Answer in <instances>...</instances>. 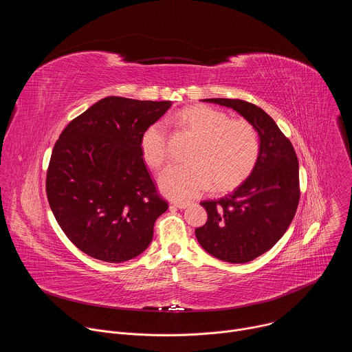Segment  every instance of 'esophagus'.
<instances>
[{
  "label": "esophagus",
  "instance_id": "1",
  "mask_svg": "<svg viewBox=\"0 0 352 352\" xmlns=\"http://www.w3.org/2000/svg\"><path fill=\"white\" fill-rule=\"evenodd\" d=\"M171 205L177 209H186L190 204L189 202H171Z\"/></svg>",
  "mask_w": 352,
  "mask_h": 352
}]
</instances>
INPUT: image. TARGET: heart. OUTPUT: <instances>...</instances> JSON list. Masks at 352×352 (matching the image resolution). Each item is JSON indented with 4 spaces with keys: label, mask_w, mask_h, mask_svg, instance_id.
Masks as SVG:
<instances>
[{
    "label": "heart",
    "mask_w": 352,
    "mask_h": 352,
    "mask_svg": "<svg viewBox=\"0 0 352 352\" xmlns=\"http://www.w3.org/2000/svg\"><path fill=\"white\" fill-rule=\"evenodd\" d=\"M167 122L196 136L188 164L168 166L159 177L164 195L186 200L213 184L217 190L235 188L256 166L261 140L255 126L242 118H230L209 106H192L167 117ZM140 155L150 168H160L168 159V135L164 124L148 125L140 136Z\"/></svg>",
    "instance_id": "b5f03b06"
}]
</instances>
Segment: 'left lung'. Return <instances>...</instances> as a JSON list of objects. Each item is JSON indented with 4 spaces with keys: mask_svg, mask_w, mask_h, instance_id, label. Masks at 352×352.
<instances>
[{
    "mask_svg": "<svg viewBox=\"0 0 352 352\" xmlns=\"http://www.w3.org/2000/svg\"><path fill=\"white\" fill-rule=\"evenodd\" d=\"M204 102L235 110L259 135L261 153L252 173L227 196L204 200L208 221L195 230L212 256L246 263L272 249L295 216L300 195L298 159L289 139L261 107L239 98Z\"/></svg>",
    "mask_w": 352,
    "mask_h": 352,
    "instance_id": "8db88e82",
    "label": "left lung"
}]
</instances>
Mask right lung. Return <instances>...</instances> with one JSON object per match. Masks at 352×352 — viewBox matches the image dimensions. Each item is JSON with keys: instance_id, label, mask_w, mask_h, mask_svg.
Listing matches in <instances>:
<instances>
[{"instance_id": "1", "label": "right lung", "mask_w": 352, "mask_h": 352, "mask_svg": "<svg viewBox=\"0 0 352 352\" xmlns=\"http://www.w3.org/2000/svg\"><path fill=\"white\" fill-rule=\"evenodd\" d=\"M171 102L104 97L61 132L50 159L45 192L69 241L86 255L121 263L152 242L168 205L140 155V136Z\"/></svg>"}]
</instances>
